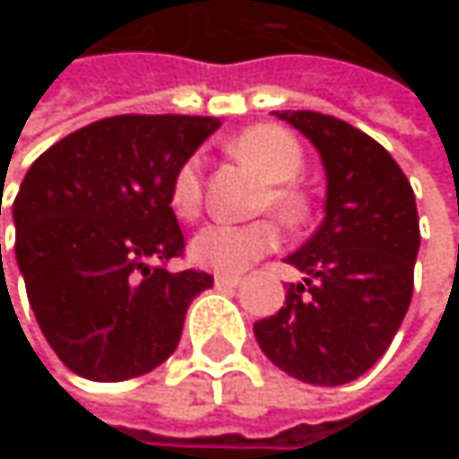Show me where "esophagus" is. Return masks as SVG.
Returning a JSON list of instances; mask_svg holds the SVG:
<instances>
[{
	"mask_svg": "<svg viewBox=\"0 0 459 459\" xmlns=\"http://www.w3.org/2000/svg\"><path fill=\"white\" fill-rule=\"evenodd\" d=\"M238 284H241L238 276H229V273H218V276H215V287H218V290H233V287H238Z\"/></svg>",
	"mask_w": 459,
	"mask_h": 459,
	"instance_id": "1",
	"label": "esophagus"
}]
</instances>
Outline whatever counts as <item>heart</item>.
I'll return each instance as SVG.
<instances>
[{"mask_svg": "<svg viewBox=\"0 0 459 459\" xmlns=\"http://www.w3.org/2000/svg\"><path fill=\"white\" fill-rule=\"evenodd\" d=\"M230 153L247 161L260 172L265 183H271L265 194V204L281 221H298L306 210L303 194L292 186V180L303 169V148L287 130L273 125H257L238 133L229 143ZM202 172L204 159L199 153L188 156L175 172L169 202L180 218H196L202 207ZM279 236L268 221L257 223H210L191 238V257L212 271L238 273L249 268L257 257L276 247Z\"/></svg>", "mask_w": 459, "mask_h": 459, "instance_id": "1", "label": "heart"}]
</instances>
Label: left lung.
<instances>
[{"instance_id": "8db88e82", "label": "left lung", "mask_w": 459, "mask_h": 459, "mask_svg": "<svg viewBox=\"0 0 459 459\" xmlns=\"http://www.w3.org/2000/svg\"><path fill=\"white\" fill-rule=\"evenodd\" d=\"M314 143L326 175L324 221L287 257L303 281L257 321L263 353L311 385L361 377L391 345L412 300L417 204L394 156L361 130L316 111H273Z\"/></svg>"}]
</instances>
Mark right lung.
Instances as JSON below:
<instances>
[{
	"label": "right lung",
	"instance_id": "add662e5",
	"mask_svg": "<svg viewBox=\"0 0 459 459\" xmlns=\"http://www.w3.org/2000/svg\"><path fill=\"white\" fill-rule=\"evenodd\" d=\"M215 117H111L31 164L13 204L15 260L31 311L79 377L119 383L156 369L180 342L204 271L172 273L183 230L169 191Z\"/></svg>",
	"mask_w": 459,
	"mask_h": 459
}]
</instances>
